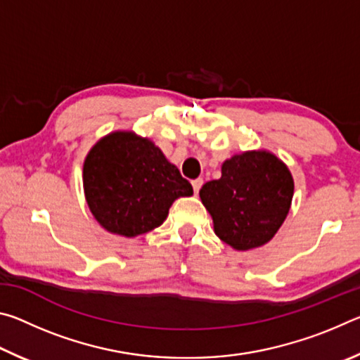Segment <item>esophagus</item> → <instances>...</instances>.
<instances>
[{
    "mask_svg": "<svg viewBox=\"0 0 360 360\" xmlns=\"http://www.w3.org/2000/svg\"><path fill=\"white\" fill-rule=\"evenodd\" d=\"M202 186H203V179L202 178H197V179L192 181V187H193L195 195L200 192V188H202Z\"/></svg>",
    "mask_w": 360,
    "mask_h": 360,
    "instance_id": "esophagus-1",
    "label": "esophagus"
}]
</instances>
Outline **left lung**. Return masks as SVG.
<instances>
[{
	"label": "left lung",
	"mask_w": 360,
	"mask_h": 360,
	"mask_svg": "<svg viewBox=\"0 0 360 360\" xmlns=\"http://www.w3.org/2000/svg\"><path fill=\"white\" fill-rule=\"evenodd\" d=\"M294 179L270 152H245L224 162L221 179L200 188L216 235L238 251L270 241L288 216Z\"/></svg>",
	"instance_id": "1"
}]
</instances>
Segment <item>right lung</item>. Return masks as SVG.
Here are the masks:
<instances>
[{
    "mask_svg": "<svg viewBox=\"0 0 360 360\" xmlns=\"http://www.w3.org/2000/svg\"><path fill=\"white\" fill-rule=\"evenodd\" d=\"M84 191L96 221L129 238L162 225L174 200L193 193L154 143L130 131L94 146L84 162Z\"/></svg>",
    "mask_w": 360,
    "mask_h": 360,
    "instance_id": "1",
    "label": "right lung"
}]
</instances>
